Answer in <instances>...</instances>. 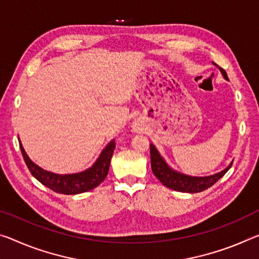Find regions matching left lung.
<instances>
[{
	"label": "left lung",
	"instance_id": "8db88e82",
	"mask_svg": "<svg viewBox=\"0 0 259 259\" xmlns=\"http://www.w3.org/2000/svg\"><path fill=\"white\" fill-rule=\"evenodd\" d=\"M219 68V70L223 73L225 79H228L227 73L223 68ZM150 154H151V167L153 174L157 176V179L161 182L163 186L171 189V190L181 191V192H190L196 194L206 190L207 188L212 187L215 182H218L223 176L227 173L229 168L232 167L233 162L220 173L214 175L204 176V178H197V176H190L182 173H179L167 165L165 160L160 155L158 150L155 149L153 144L150 145Z\"/></svg>",
	"mask_w": 259,
	"mask_h": 259
}]
</instances>
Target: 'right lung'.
Instances as JSON below:
<instances>
[{
	"instance_id": "obj_1",
	"label": "right lung",
	"mask_w": 259,
	"mask_h": 259,
	"mask_svg": "<svg viewBox=\"0 0 259 259\" xmlns=\"http://www.w3.org/2000/svg\"><path fill=\"white\" fill-rule=\"evenodd\" d=\"M19 141V138H18ZM19 147L22 151L24 161H25L28 170L44 186L52 189L53 191L64 195H77L94 189L104 181L108 174L110 159L113 157L115 149V141L113 139L109 144L102 150L99 158L93 163L92 167L80 173L76 174H55L42 169L32 161L26 154L25 150L19 141Z\"/></svg>"
}]
</instances>
